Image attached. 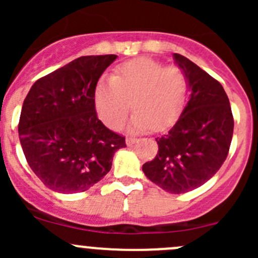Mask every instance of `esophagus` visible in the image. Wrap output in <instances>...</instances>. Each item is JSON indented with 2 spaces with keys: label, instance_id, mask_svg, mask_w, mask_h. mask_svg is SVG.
Instances as JSON below:
<instances>
[{
  "label": "esophagus",
  "instance_id": "obj_1",
  "mask_svg": "<svg viewBox=\"0 0 258 258\" xmlns=\"http://www.w3.org/2000/svg\"><path fill=\"white\" fill-rule=\"evenodd\" d=\"M137 142V139L136 137H127L126 139V144H127V146H132V145H135Z\"/></svg>",
  "mask_w": 258,
  "mask_h": 258
}]
</instances>
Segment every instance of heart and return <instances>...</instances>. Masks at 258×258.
I'll use <instances>...</instances> for the list:
<instances>
[{
	"label": "heart",
	"instance_id": "1",
	"mask_svg": "<svg viewBox=\"0 0 258 258\" xmlns=\"http://www.w3.org/2000/svg\"><path fill=\"white\" fill-rule=\"evenodd\" d=\"M187 91L184 72L151 58H136L114 70L111 80L96 86L95 103L100 118L111 128L124 123L132 107L136 111L130 131L167 128L177 118Z\"/></svg>",
	"mask_w": 258,
	"mask_h": 258
}]
</instances>
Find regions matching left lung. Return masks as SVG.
<instances>
[{
  "label": "left lung",
  "mask_w": 258,
  "mask_h": 258,
  "mask_svg": "<svg viewBox=\"0 0 258 258\" xmlns=\"http://www.w3.org/2000/svg\"><path fill=\"white\" fill-rule=\"evenodd\" d=\"M191 90L181 116L163 136L158 152L142 166L146 177L170 194L202 186L220 170L228 155L233 116L222 85L184 56L173 53Z\"/></svg>",
  "instance_id": "left-lung-1"
}]
</instances>
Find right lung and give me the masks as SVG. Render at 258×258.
Here are the masks:
<instances>
[{
  "mask_svg": "<svg viewBox=\"0 0 258 258\" xmlns=\"http://www.w3.org/2000/svg\"><path fill=\"white\" fill-rule=\"evenodd\" d=\"M116 54L82 56L37 80L23 101L18 136L28 166L59 194L87 191L108 173L124 137L98 119L95 91Z\"/></svg>",
  "mask_w": 258,
  "mask_h": 258,
  "instance_id": "obj_1",
  "label": "right lung"
}]
</instances>
